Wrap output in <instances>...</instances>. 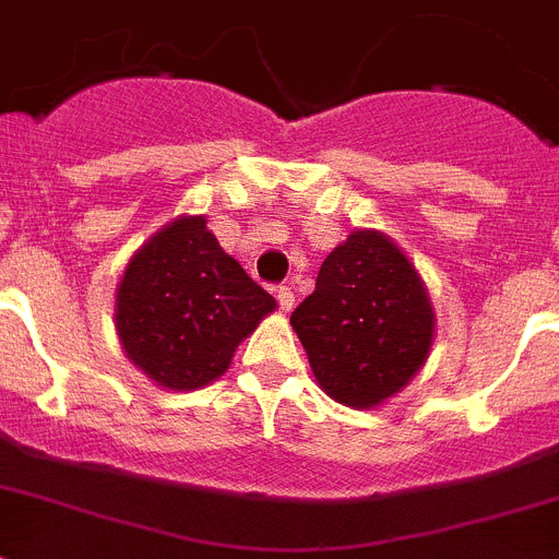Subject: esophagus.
<instances>
[{"label": "esophagus", "instance_id": "obj_1", "mask_svg": "<svg viewBox=\"0 0 559 559\" xmlns=\"http://www.w3.org/2000/svg\"><path fill=\"white\" fill-rule=\"evenodd\" d=\"M276 301H280V310L290 312L294 310V301H296L294 290H290L288 285H280V288H276Z\"/></svg>", "mask_w": 559, "mask_h": 559}]
</instances>
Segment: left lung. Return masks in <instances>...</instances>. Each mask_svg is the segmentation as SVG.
Segmentation results:
<instances>
[{"label": "left lung", "instance_id": "left-lung-1", "mask_svg": "<svg viewBox=\"0 0 559 559\" xmlns=\"http://www.w3.org/2000/svg\"><path fill=\"white\" fill-rule=\"evenodd\" d=\"M318 386L348 408H376L428 362L436 312L428 285L390 236L350 233L290 316Z\"/></svg>", "mask_w": 559, "mask_h": 559}]
</instances>
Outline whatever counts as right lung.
Masks as SVG:
<instances>
[{"mask_svg":"<svg viewBox=\"0 0 559 559\" xmlns=\"http://www.w3.org/2000/svg\"><path fill=\"white\" fill-rule=\"evenodd\" d=\"M276 310L209 219L178 216L153 233L126 265L115 329L129 362L162 390H203L230 368L238 343Z\"/></svg>","mask_w":559,"mask_h":559,"instance_id":"add662e5","label":"right lung"}]
</instances>
